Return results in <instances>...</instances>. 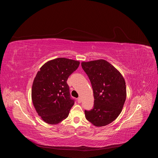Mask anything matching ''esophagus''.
Here are the masks:
<instances>
[{
    "label": "esophagus",
    "mask_w": 158,
    "mask_h": 158,
    "mask_svg": "<svg viewBox=\"0 0 158 158\" xmlns=\"http://www.w3.org/2000/svg\"><path fill=\"white\" fill-rule=\"evenodd\" d=\"M81 101H82L81 98H79L77 99V102H78V103H81Z\"/></svg>",
    "instance_id": "1"
}]
</instances>
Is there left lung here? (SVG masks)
<instances>
[{
	"mask_svg": "<svg viewBox=\"0 0 158 158\" xmlns=\"http://www.w3.org/2000/svg\"><path fill=\"white\" fill-rule=\"evenodd\" d=\"M81 65L91 81L94 98V107L84 111L85 118L96 127L105 126L122 111L126 99L125 80L116 68L104 59L82 62Z\"/></svg>",
	"mask_w": 158,
	"mask_h": 158,
	"instance_id": "1",
	"label": "left lung"
}]
</instances>
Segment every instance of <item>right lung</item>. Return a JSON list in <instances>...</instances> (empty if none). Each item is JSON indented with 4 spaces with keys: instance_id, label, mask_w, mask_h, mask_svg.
Instances as JSON below:
<instances>
[{
    "instance_id": "obj_1",
    "label": "right lung",
    "mask_w": 158,
    "mask_h": 158,
    "mask_svg": "<svg viewBox=\"0 0 158 158\" xmlns=\"http://www.w3.org/2000/svg\"><path fill=\"white\" fill-rule=\"evenodd\" d=\"M79 64L78 60L57 58L45 63L37 72L32 87V100L45 123L57 124L68 116L74 101L66 82Z\"/></svg>"
}]
</instances>
